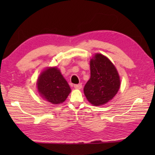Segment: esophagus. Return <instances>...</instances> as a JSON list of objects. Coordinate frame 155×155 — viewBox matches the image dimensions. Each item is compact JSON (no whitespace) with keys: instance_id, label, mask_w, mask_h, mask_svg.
Segmentation results:
<instances>
[{"instance_id":"obj_1","label":"esophagus","mask_w":155,"mask_h":155,"mask_svg":"<svg viewBox=\"0 0 155 155\" xmlns=\"http://www.w3.org/2000/svg\"><path fill=\"white\" fill-rule=\"evenodd\" d=\"M74 87L77 90H80V89L82 88V84H76V85H74Z\"/></svg>"}]
</instances>
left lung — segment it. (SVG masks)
<instances>
[{
    "mask_svg": "<svg viewBox=\"0 0 155 155\" xmlns=\"http://www.w3.org/2000/svg\"><path fill=\"white\" fill-rule=\"evenodd\" d=\"M91 77L83 91L87 101L101 106L114 98L120 87L118 72L112 62L103 54L97 53L90 60Z\"/></svg>",
    "mask_w": 155,
    "mask_h": 155,
    "instance_id": "8db88e82",
    "label": "left lung"
}]
</instances>
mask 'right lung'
Segmentation results:
<instances>
[{"label": "right lung", "mask_w": 155, "mask_h": 155, "mask_svg": "<svg viewBox=\"0 0 155 155\" xmlns=\"http://www.w3.org/2000/svg\"><path fill=\"white\" fill-rule=\"evenodd\" d=\"M37 85L41 98L53 104L64 103L71 91L66 80L56 67L44 70L38 78Z\"/></svg>", "instance_id": "right-lung-1"}]
</instances>
